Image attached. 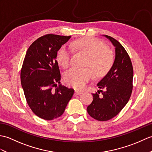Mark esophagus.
Wrapping results in <instances>:
<instances>
[{"label":"esophagus","instance_id":"obj_1","mask_svg":"<svg viewBox=\"0 0 152 152\" xmlns=\"http://www.w3.org/2000/svg\"><path fill=\"white\" fill-rule=\"evenodd\" d=\"M82 91H77V90H76L75 93H74V95H79L80 94H82Z\"/></svg>","mask_w":152,"mask_h":152}]
</instances>
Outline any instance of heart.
Masks as SVG:
<instances>
[{"label":"heart","instance_id":"b5f03b06","mask_svg":"<svg viewBox=\"0 0 152 152\" xmlns=\"http://www.w3.org/2000/svg\"><path fill=\"white\" fill-rule=\"evenodd\" d=\"M70 48L86 57L84 65L91 67L96 76L104 75L112 66L114 59L111 51L97 40L92 38L78 40L71 43ZM70 53V48L66 46H62L57 51V61L64 69L69 66ZM91 76V71L89 69L72 68L66 71L64 78L68 85L76 89H82Z\"/></svg>","mask_w":152,"mask_h":152}]
</instances>
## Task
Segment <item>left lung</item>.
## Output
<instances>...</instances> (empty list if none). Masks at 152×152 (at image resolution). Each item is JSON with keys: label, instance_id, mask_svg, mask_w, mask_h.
<instances>
[{"label": "left lung", "instance_id": "1", "mask_svg": "<svg viewBox=\"0 0 152 152\" xmlns=\"http://www.w3.org/2000/svg\"><path fill=\"white\" fill-rule=\"evenodd\" d=\"M103 37L114 46L115 59L108 72L97 83L99 90L93 93V101L87 108L89 115L98 121H107L117 115L127 104L133 89V69L128 53L114 38Z\"/></svg>", "mask_w": 152, "mask_h": 152}]
</instances>
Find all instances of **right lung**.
<instances>
[{
  "mask_svg": "<svg viewBox=\"0 0 152 152\" xmlns=\"http://www.w3.org/2000/svg\"><path fill=\"white\" fill-rule=\"evenodd\" d=\"M70 37L52 34L40 37L28 48L23 63L21 83L25 99L34 114L45 120L60 117L74 93L61 85L56 60L58 50Z\"/></svg>",
  "mask_w": 152,
  "mask_h": 152,
  "instance_id": "right-lung-1",
  "label": "right lung"
}]
</instances>
